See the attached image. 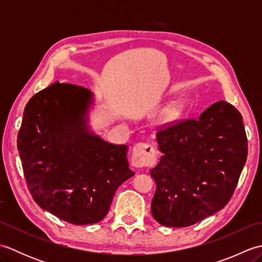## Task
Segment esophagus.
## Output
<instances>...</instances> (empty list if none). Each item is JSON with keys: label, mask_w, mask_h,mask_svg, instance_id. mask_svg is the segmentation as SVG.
Listing matches in <instances>:
<instances>
[{"label": "esophagus", "mask_w": 262, "mask_h": 262, "mask_svg": "<svg viewBox=\"0 0 262 262\" xmlns=\"http://www.w3.org/2000/svg\"><path fill=\"white\" fill-rule=\"evenodd\" d=\"M157 148L149 143L141 142L137 143L133 147L132 154V163L137 168H143V166H151L157 161Z\"/></svg>", "instance_id": "1"}]
</instances>
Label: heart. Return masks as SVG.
I'll return each mask as SVG.
<instances>
[{
    "label": "heart",
    "mask_w": 262,
    "mask_h": 262,
    "mask_svg": "<svg viewBox=\"0 0 262 262\" xmlns=\"http://www.w3.org/2000/svg\"><path fill=\"white\" fill-rule=\"evenodd\" d=\"M181 113H182L181 104H179V103L171 104V105H169V107L166 108L165 111H164V115H163L164 120H165V121L174 120L176 118H178V117H179V116L181 115Z\"/></svg>",
    "instance_id": "obj_1"
}]
</instances>
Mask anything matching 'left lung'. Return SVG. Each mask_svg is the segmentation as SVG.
<instances>
[{
    "label": "left lung",
    "instance_id": "1",
    "mask_svg": "<svg viewBox=\"0 0 262 262\" xmlns=\"http://www.w3.org/2000/svg\"><path fill=\"white\" fill-rule=\"evenodd\" d=\"M159 164L152 215L161 225L186 227L225 207L248 157L242 116L232 104L215 102L196 119L157 133Z\"/></svg>",
    "mask_w": 262,
    "mask_h": 262
}]
</instances>
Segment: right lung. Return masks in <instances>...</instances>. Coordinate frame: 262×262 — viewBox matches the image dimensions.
<instances>
[{
    "instance_id": "1",
    "label": "right lung",
    "mask_w": 262,
    "mask_h": 262,
    "mask_svg": "<svg viewBox=\"0 0 262 262\" xmlns=\"http://www.w3.org/2000/svg\"><path fill=\"white\" fill-rule=\"evenodd\" d=\"M92 101L89 89L55 82L29 100L18 133L33 200L74 225L103 220L117 188L135 174L126 145L110 144L89 130Z\"/></svg>"
}]
</instances>
